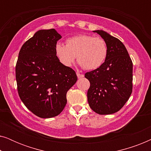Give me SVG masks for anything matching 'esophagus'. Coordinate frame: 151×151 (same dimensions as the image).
Here are the masks:
<instances>
[{"label":"esophagus","instance_id":"esophagus-1","mask_svg":"<svg viewBox=\"0 0 151 151\" xmlns=\"http://www.w3.org/2000/svg\"><path fill=\"white\" fill-rule=\"evenodd\" d=\"M76 74H77V76H78V78H83L84 77L83 74H81V73H77Z\"/></svg>","mask_w":151,"mask_h":151}]
</instances>
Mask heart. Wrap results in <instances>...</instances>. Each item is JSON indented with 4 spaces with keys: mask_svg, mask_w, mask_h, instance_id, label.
Returning a JSON list of instances; mask_svg holds the SVG:
<instances>
[{
    "mask_svg": "<svg viewBox=\"0 0 151 151\" xmlns=\"http://www.w3.org/2000/svg\"><path fill=\"white\" fill-rule=\"evenodd\" d=\"M108 48L104 40L99 37L80 34L66 40V45L57 43L55 54L62 65L71 67L77 56L80 65L86 70H94L106 60Z\"/></svg>",
    "mask_w": 151,
    "mask_h": 151,
    "instance_id": "heart-1",
    "label": "heart"
}]
</instances>
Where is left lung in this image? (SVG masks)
Masks as SVG:
<instances>
[{
  "label": "left lung",
  "mask_w": 151,
  "mask_h": 151,
  "mask_svg": "<svg viewBox=\"0 0 151 151\" xmlns=\"http://www.w3.org/2000/svg\"><path fill=\"white\" fill-rule=\"evenodd\" d=\"M104 39L108 48L104 63L85 73L90 82L88 102L100 115L113 114L122 108L133 89V63L119 39L102 30L93 31Z\"/></svg>",
  "instance_id": "left-lung-1"
}]
</instances>
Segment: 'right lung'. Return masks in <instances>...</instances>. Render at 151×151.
Wrapping results in <instances>:
<instances>
[{"mask_svg": "<svg viewBox=\"0 0 151 151\" xmlns=\"http://www.w3.org/2000/svg\"><path fill=\"white\" fill-rule=\"evenodd\" d=\"M62 36L54 29H41L20 49L16 79L20 100L41 118L58 115L67 104V93L77 81L74 70L62 65L55 46Z\"/></svg>", "mask_w": 151, "mask_h": 151, "instance_id": "1", "label": "right lung"}]
</instances>
